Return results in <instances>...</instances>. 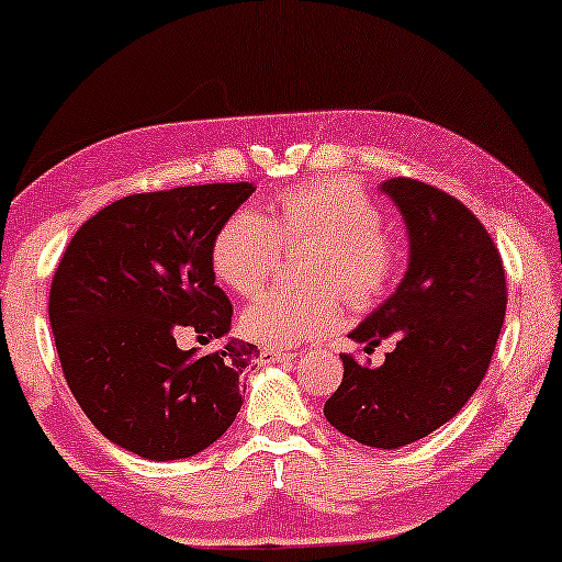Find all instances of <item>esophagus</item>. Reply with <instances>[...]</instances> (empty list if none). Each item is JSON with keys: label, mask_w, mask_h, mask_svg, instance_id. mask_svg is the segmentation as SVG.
Segmentation results:
<instances>
[{"label": "esophagus", "mask_w": 562, "mask_h": 562, "mask_svg": "<svg viewBox=\"0 0 562 562\" xmlns=\"http://www.w3.org/2000/svg\"><path fill=\"white\" fill-rule=\"evenodd\" d=\"M294 359V353L291 351H281V348H263L258 356L260 363H283V361H291Z\"/></svg>", "instance_id": "obj_1"}]
</instances>
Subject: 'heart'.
I'll use <instances>...</instances> for the list:
<instances>
[{
	"instance_id": "heart-1",
	"label": "heart",
	"mask_w": 562,
	"mask_h": 562,
	"mask_svg": "<svg viewBox=\"0 0 562 562\" xmlns=\"http://www.w3.org/2000/svg\"><path fill=\"white\" fill-rule=\"evenodd\" d=\"M382 229V209L359 186L302 183L281 193L273 218L247 206L224 218L211 239V268L235 294L255 296L279 266L281 243H315L304 266L315 283L268 291L239 317V330L252 344L299 346L338 325L344 296L356 310L387 296L400 255Z\"/></svg>"
}]
</instances>
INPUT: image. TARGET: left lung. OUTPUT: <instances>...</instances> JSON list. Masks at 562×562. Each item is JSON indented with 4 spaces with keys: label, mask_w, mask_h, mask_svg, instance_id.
<instances>
[{
    "label": "left lung",
    "mask_w": 562,
    "mask_h": 562,
    "mask_svg": "<svg viewBox=\"0 0 562 562\" xmlns=\"http://www.w3.org/2000/svg\"><path fill=\"white\" fill-rule=\"evenodd\" d=\"M411 232V266L395 294L351 333L367 353L397 338L382 367L344 353V382L325 418L376 449L424 439L462 411L491 367L506 315V271L480 218L413 178L382 186Z\"/></svg>",
    "instance_id": "obj_1"
}]
</instances>
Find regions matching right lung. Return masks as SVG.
Instances as JSON below:
<instances>
[{
	"label": "right lung",
	"instance_id": "right-lung-1",
	"mask_svg": "<svg viewBox=\"0 0 562 562\" xmlns=\"http://www.w3.org/2000/svg\"><path fill=\"white\" fill-rule=\"evenodd\" d=\"M252 183L134 193L87 218L58 260L48 317L71 395L100 434L138 457L183 459L235 424L239 374L258 346L178 348L183 330L222 338L232 304L211 239Z\"/></svg>",
	"mask_w": 562,
	"mask_h": 562
}]
</instances>
